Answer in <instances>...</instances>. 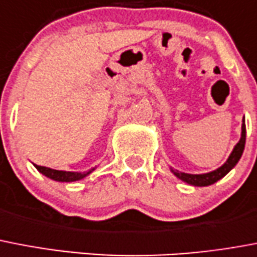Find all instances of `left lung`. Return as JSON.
Here are the masks:
<instances>
[{"instance_id": "1", "label": "left lung", "mask_w": 257, "mask_h": 257, "mask_svg": "<svg viewBox=\"0 0 257 257\" xmlns=\"http://www.w3.org/2000/svg\"><path fill=\"white\" fill-rule=\"evenodd\" d=\"M244 146H245V122L243 120V126H241V138H240L239 143L235 146L232 154L229 155L228 161L225 162L220 168H217L215 171L208 172V174H202V175H192V174H184V172H179L176 170H172L174 175L178 176L179 179H182L183 182L188 184H192V186H210L213 184L215 182H217L219 179H221L223 176L227 175L231 170L236 166V163L239 162V159L241 158V154L244 151Z\"/></svg>"}]
</instances>
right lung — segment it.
I'll use <instances>...</instances> for the list:
<instances>
[{
    "mask_svg": "<svg viewBox=\"0 0 257 257\" xmlns=\"http://www.w3.org/2000/svg\"><path fill=\"white\" fill-rule=\"evenodd\" d=\"M37 170L40 172H42L45 176L50 178L53 180H57V182H75V180L83 179L85 176H87L91 172V170L87 172H69V171H58V170H53V168L44 167V166H37Z\"/></svg>",
    "mask_w": 257,
    "mask_h": 257,
    "instance_id": "right-lung-1",
    "label": "right lung"
}]
</instances>
